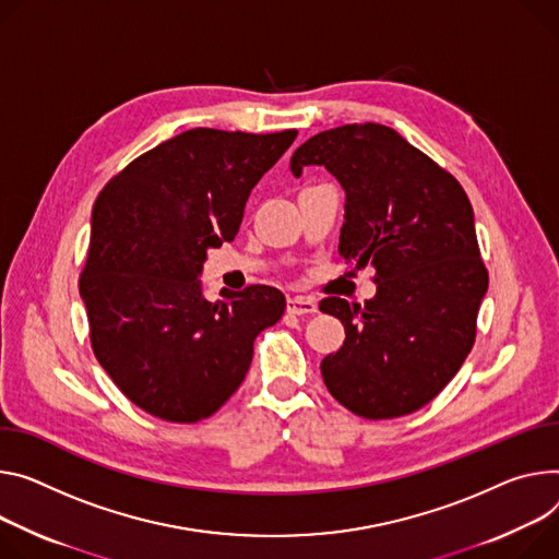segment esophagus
<instances>
[{"instance_id": "esophagus-1", "label": "esophagus", "mask_w": 559, "mask_h": 559, "mask_svg": "<svg viewBox=\"0 0 559 559\" xmlns=\"http://www.w3.org/2000/svg\"><path fill=\"white\" fill-rule=\"evenodd\" d=\"M319 308L317 302L312 298H306V296H292L287 298V312L294 314V317H308V314H314Z\"/></svg>"}]
</instances>
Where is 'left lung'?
Here are the masks:
<instances>
[{
    "label": "left lung",
    "mask_w": 559,
    "mask_h": 559,
    "mask_svg": "<svg viewBox=\"0 0 559 559\" xmlns=\"http://www.w3.org/2000/svg\"><path fill=\"white\" fill-rule=\"evenodd\" d=\"M325 167L345 191L338 253L372 265L366 306L330 296L343 347L321 361L330 394L364 419L411 415L460 372L488 289L475 216L462 185L394 129L366 122L321 131L289 160L298 178Z\"/></svg>",
    "instance_id": "left-lung-1"
}]
</instances>
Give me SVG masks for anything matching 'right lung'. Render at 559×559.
Instances as JSON below:
<instances>
[{
	"label": "right lung",
	"instance_id": "obj_1",
	"mask_svg": "<svg viewBox=\"0 0 559 559\" xmlns=\"http://www.w3.org/2000/svg\"><path fill=\"white\" fill-rule=\"evenodd\" d=\"M294 138L189 129L99 191L80 296L95 359L144 413L174 424L212 417L242 383L253 338L283 317L276 287L223 289L210 302L200 274Z\"/></svg>",
	"mask_w": 559,
	"mask_h": 559
}]
</instances>
